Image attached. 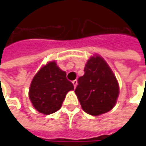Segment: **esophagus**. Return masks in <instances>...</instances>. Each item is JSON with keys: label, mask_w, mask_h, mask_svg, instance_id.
Listing matches in <instances>:
<instances>
[{"label": "esophagus", "mask_w": 146, "mask_h": 146, "mask_svg": "<svg viewBox=\"0 0 146 146\" xmlns=\"http://www.w3.org/2000/svg\"><path fill=\"white\" fill-rule=\"evenodd\" d=\"M72 84H73V85H74V87L76 88V85H77V80H73L72 81Z\"/></svg>", "instance_id": "obj_1"}]
</instances>
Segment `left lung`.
I'll use <instances>...</instances> for the list:
<instances>
[{
  "mask_svg": "<svg viewBox=\"0 0 146 146\" xmlns=\"http://www.w3.org/2000/svg\"><path fill=\"white\" fill-rule=\"evenodd\" d=\"M84 75L78 79L75 93L82 109L91 115L110 111L119 97V84L113 71L102 57L93 56L84 67Z\"/></svg>",
  "mask_w": 146,
  "mask_h": 146,
  "instance_id": "1",
  "label": "left lung"
}]
</instances>
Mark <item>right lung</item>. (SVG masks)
Wrapping results in <instances>:
<instances>
[{"instance_id":"1","label":"right lung","mask_w":146,"mask_h":146,"mask_svg":"<svg viewBox=\"0 0 146 146\" xmlns=\"http://www.w3.org/2000/svg\"><path fill=\"white\" fill-rule=\"evenodd\" d=\"M74 89L66 79V73L55 62L41 67L34 76L29 88V98L35 109L44 115L58 111L66 93Z\"/></svg>"}]
</instances>
